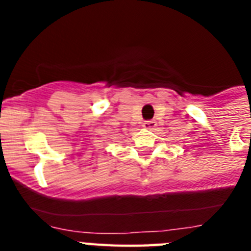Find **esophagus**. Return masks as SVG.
<instances>
[{
  "label": "esophagus",
  "mask_w": 251,
  "mask_h": 251,
  "mask_svg": "<svg viewBox=\"0 0 251 251\" xmlns=\"http://www.w3.org/2000/svg\"><path fill=\"white\" fill-rule=\"evenodd\" d=\"M157 126L156 121H146L145 123H143V128H146V129H154V127Z\"/></svg>",
  "instance_id": "esophagus-1"
}]
</instances>
